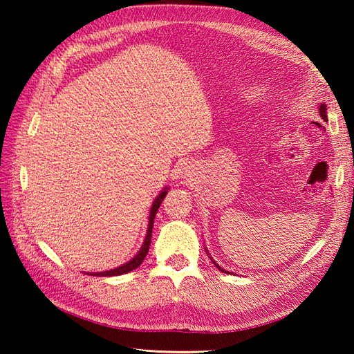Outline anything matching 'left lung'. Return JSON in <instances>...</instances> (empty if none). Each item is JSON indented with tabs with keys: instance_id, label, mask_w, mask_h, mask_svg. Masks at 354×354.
<instances>
[{
	"instance_id": "obj_1",
	"label": "left lung",
	"mask_w": 354,
	"mask_h": 354,
	"mask_svg": "<svg viewBox=\"0 0 354 354\" xmlns=\"http://www.w3.org/2000/svg\"><path fill=\"white\" fill-rule=\"evenodd\" d=\"M319 115H321L322 118H324V120H326V122H327V108H326V104H324V103H322V104H321V106H319ZM213 263H214V261H213ZM214 265H216V263H214ZM216 266H217V268H219V269L222 270V272H225V270H223V269H222V268H221L219 265H216Z\"/></svg>"
}]
</instances>
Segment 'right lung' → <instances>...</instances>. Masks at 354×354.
<instances>
[{"mask_svg":"<svg viewBox=\"0 0 354 354\" xmlns=\"http://www.w3.org/2000/svg\"><path fill=\"white\" fill-rule=\"evenodd\" d=\"M165 194H167V190L161 192V193H160V196H158V198L155 199V202H153L152 208H150L147 236H146V239H145V243H142V246H141V250L138 251V254L135 255V257H133L131 261H127L126 265L120 266V268H117V269L104 270V272H91V274H88V275H94V277H114V275H123V274L131 272V270H133V269H137V268L141 265L142 260H145V257H146L147 252H149V248H150V240H152V228H153V221H155V216H156L158 208H160V205H161L162 199L165 198Z\"/></svg>","mask_w":354,"mask_h":354,"instance_id":"obj_1","label":"right lung"}]
</instances>
